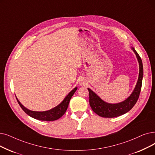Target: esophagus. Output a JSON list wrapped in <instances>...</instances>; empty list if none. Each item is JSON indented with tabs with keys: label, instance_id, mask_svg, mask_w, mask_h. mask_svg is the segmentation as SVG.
<instances>
[{
	"label": "esophagus",
	"instance_id": "obj_1",
	"mask_svg": "<svg viewBox=\"0 0 155 155\" xmlns=\"http://www.w3.org/2000/svg\"><path fill=\"white\" fill-rule=\"evenodd\" d=\"M79 84L80 85H85V79L84 78H81V79H80V82H79Z\"/></svg>",
	"mask_w": 155,
	"mask_h": 155
}]
</instances>
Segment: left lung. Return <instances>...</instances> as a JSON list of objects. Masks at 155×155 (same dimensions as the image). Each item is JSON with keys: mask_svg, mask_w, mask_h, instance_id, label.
I'll use <instances>...</instances> for the list:
<instances>
[{"mask_svg": "<svg viewBox=\"0 0 155 155\" xmlns=\"http://www.w3.org/2000/svg\"><path fill=\"white\" fill-rule=\"evenodd\" d=\"M135 53L139 65V77L136 85L130 95L124 101L111 104L105 102L91 89L87 88L89 92V104L92 110L99 116L104 118H114L124 115L129 111L137 103L142 86L143 78V66L141 58L134 48H131Z\"/></svg>", "mask_w": 155, "mask_h": 155, "instance_id": "1", "label": "left lung"}]
</instances>
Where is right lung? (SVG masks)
<instances>
[{"mask_svg": "<svg viewBox=\"0 0 155 155\" xmlns=\"http://www.w3.org/2000/svg\"><path fill=\"white\" fill-rule=\"evenodd\" d=\"M77 90V87H75L71 91H70L68 94V95L64 97L63 101L59 104H58L57 106L54 107L52 109L45 111H35L30 110L25 107L23 105H22V104L19 102V101L16 97H16L18 104L21 106L22 110L30 117L38 120L54 121L59 119V118H61L65 113L67 108H68L70 101Z\"/></svg>", "mask_w": 155, "mask_h": 155, "instance_id": "right-lung-1", "label": "right lung"}]
</instances>
